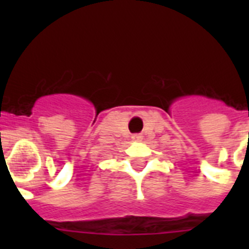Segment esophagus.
<instances>
[{
	"instance_id": "obj_1",
	"label": "esophagus",
	"mask_w": 249,
	"mask_h": 249,
	"mask_svg": "<svg viewBox=\"0 0 249 249\" xmlns=\"http://www.w3.org/2000/svg\"><path fill=\"white\" fill-rule=\"evenodd\" d=\"M132 138H133V141H141V140H142V136L135 135V136H132Z\"/></svg>"
}]
</instances>
